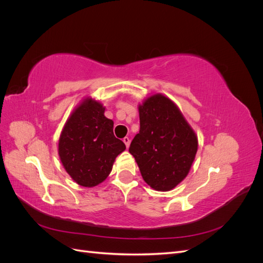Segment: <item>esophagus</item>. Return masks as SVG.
Instances as JSON below:
<instances>
[{
	"mask_svg": "<svg viewBox=\"0 0 263 263\" xmlns=\"http://www.w3.org/2000/svg\"><path fill=\"white\" fill-rule=\"evenodd\" d=\"M123 141H124V144L126 145V147L128 148V147H129V144H130V139H129L128 137H125V138L123 139Z\"/></svg>",
	"mask_w": 263,
	"mask_h": 263,
	"instance_id": "1",
	"label": "esophagus"
}]
</instances>
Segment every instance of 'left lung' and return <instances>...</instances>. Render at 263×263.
Returning <instances> with one entry per match:
<instances>
[{"mask_svg": "<svg viewBox=\"0 0 263 263\" xmlns=\"http://www.w3.org/2000/svg\"><path fill=\"white\" fill-rule=\"evenodd\" d=\"M138 110L140 130L129 153L147 184L166 192L189 174L197 151V136L176 103L163 94L147 98Z\"/></svg>", "mask_w": 263, "mask_h": 263, "instance_id": "1", "label": "left lung"}]
</instances>
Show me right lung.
Returning <instances> with one entry per match:
<instances>
[{
    "instance_id": "add662e5",
    "label": "right lung",
    "mask_w": 263,
    "mask_h": 263,
    "mask_svg": "<svg viewBox=\"0 0 263 263\" xmlns=\"http://www.w3.org/2000/svg\"><path fill=\"white\" fill-rule=\"evenodd\" d=\"M99 101L85 98L63 126L58 154L63 168L79 185L97 186L112 171L126 146L114 136V122Z\"/></svg>"
}]
</instances>
